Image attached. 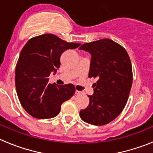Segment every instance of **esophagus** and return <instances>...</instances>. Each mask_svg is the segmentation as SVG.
Here are the masks:
<instances>
[{
	"instance_id": "34e87169",
	"label": "esophagus",
	"mask_w": 153,
	"mask_h": 153,
	"mask_svg": "<svg viewBox=\"0 0 153 153\" xmlns=\"http://www.w3.org/2000/svg\"><path fill=\"white\" fill-rule=\"evenodd\" d=\"M75 93L76 94V95H79V94H81V93H82V92L79 91V90H76Z\"/></svg>"
}]
</instances>
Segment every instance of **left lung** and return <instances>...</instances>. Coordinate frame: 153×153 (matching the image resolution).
Here are the masks:
<instances>
[{
  "label": "left lung",
  "mask_w": 153,
  "mask_h": 153,
  "mask_svg": "<svg viewBox=\"0 0 153 153\" xmlns=\"http://www.w3.org/2000/svg\"><path fill=\"white\" fill-rule=\"evenodd\" d=\"M91 54L89 77L97 78L89 106L79 117L95 126L109 123L125 107L132 83L130 58L125 48L110 39L83 44L79 48Z\"/></svg>",
  "instance_id": "obj_1"
}]
</instances>
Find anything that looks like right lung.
Returning <instances> with one entry per match:
<instances>
[{
    "label": "right lung",
    "mask_w": 153,
    "mask_h": 153,
    "mask_svg": "<svg viewBox=\"0 0 153 153\" xmlns=\"http://www.w3.org/2000/svg\"><path fill=\"white\" fill-rule=\"evenodd\" d=\"M79 45L47 33L30 39L23 47L16 65V90L30 116L43 120L56 117L61 104L74 96V85L51 84L49 76L60 67L62 53Z\"/></svg>",
    "instance_id": "1"
}]
</instances>
